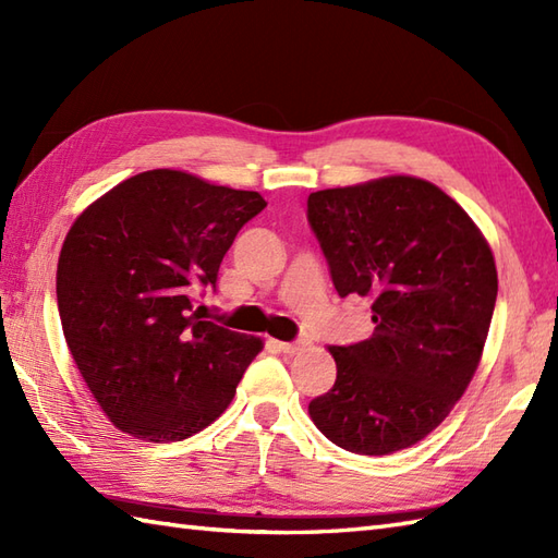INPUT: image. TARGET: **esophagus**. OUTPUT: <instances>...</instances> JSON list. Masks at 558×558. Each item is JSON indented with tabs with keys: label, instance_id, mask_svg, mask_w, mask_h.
Returning a JSON list of instances; mask_svg holds the SVG:
<instances>
[{
	"label": "esophagus",
	"instance_id": "obj_1",
	"mask_svg": "<svg viewBox=\"0 0 558 558\" xmlns=\"http://www.w3.org/2000/svg\"><path fill=\"white\" fill-rule=\"evenodd\" d=\"M278 348L286 354H298L304 350V342H278Z\"/></svg>",
	"mask_w": 558,
	"mask_h": 558
}]
</instances>
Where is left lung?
I'll use <instances>...</instances> for the list:
<instances>
[{"label": "left lung", "instance_id": "left-lung-1", "mask_svg": "<svg viewBox=\"0 0 558 558\" xmlns=\"http://www.w3.org/2000/svg\"><path fill=\"white\" fill-rule=\"evenodd\" d=\"M306 218L340 298L372 300L374 333L328 348L338 376L310 414L360 456L410 448L446 420L477 372L499 278L477 225L417 177L324 189Z\"/></svg>", "mask_w": 558, "mask_h": 558}]
</instances>
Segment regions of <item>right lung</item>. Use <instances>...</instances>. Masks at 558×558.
Returning a JSON list of instances; mask_svg holds the SVG:
<instances>
[{"label": "right lung", "instance_id": "1", "mask_svg": "<svg viewBox=\"0 0 558 558\" xmlns=\"http://www.w3.org/2000/svg\"><path fill=\"white\" fill-rule=\"evenodd\" d=\"M266 208L258 192L180 170H148L81 213L57 264L71 357L110 422L170 444L216 422L260 340L201 322L236 232Z\"/></svg>", "mask_w": 558, "mask_h": 558}]
</instances>
